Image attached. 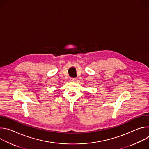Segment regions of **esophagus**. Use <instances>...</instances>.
I'll use <instances>...</instances> for the list:
<instances>
[{"label": "esophagus", "mask_w": 149, "mask_h": 149, "mask_svg": "<svg viewBox=\"0 0 149 149\" xmlns=\"http://www.w3.org/2000/svg\"><path fill=\"white\" fill-rule=\"evenodd\" d=\"M70 79H71V81H75L76 79V78H71Z\"/></svg>", "instance_id": "34e87169"}]
</instances>
